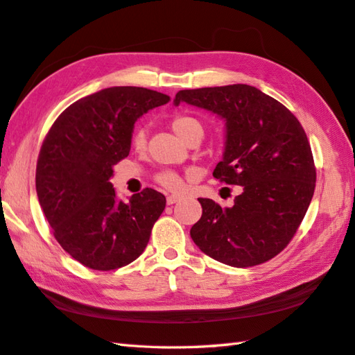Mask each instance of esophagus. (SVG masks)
<instances>
[{
  "label": "esophagus",
  "mask_w": 355,
  "mask_h": 355,
  "mask_svg": "<svg viewBox=\"0 0 355 355\" xmlns=\"http://www.w3.org/2000/svg\"><path fill=\"white\" fill-rule=\"evenodd\" d=\"M180 200H181V196H178V195H169L166 198V202H168V205H172V204H175L177 201H180Z\"/></svg>",
  "instance_id": "esophagus-1"
}]
</instances>
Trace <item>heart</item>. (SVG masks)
<instances>
[{
    "mask_svg": "<svg viewBox=\"0 0 355 355\" xmlns=\"http://www.w3.org/2000/svg\"><path fill=\"white\" fill-rule=\"evenodd\" d=\"M171 127L175 131L177 136L181 137L187 144L189 140H192L195 137H201L204 136V127L200 119H196L195 116H191V114H178L174 119L171 121ZM131 144H133V148L136 151H144L146 148V133L145 130H136L133 137H131ZM155 181L166 191L171 192H180L183 191L184 187V181L181 178L177 172L174 171H163L160 174L155 175Z\"/></svg>",
    "mask_w": 355,
    "mask_h": 355,
    "instance_id": "heart-1",
    "label": "heart"
}]
</instances>
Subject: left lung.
<instances>
[{"label":"left lung","instance_id":"1","mask_svg":"<svg viewBox=\"0 0 355 355\" xmlns=\"http://www.w3.org/2000/svg\"><path fill=\"white\" fill-rule=\"evenodd\" d=\"M187 103L225 121V151L213 177L242 186L233 207L198 198L202 216L191 228L195 245L234 268L260 265L282 252L315 193L316 168L295 114L260 89L230 85L180 90Z\"/></svg>","mask_w":355,"mask_h":355}]
</instances>
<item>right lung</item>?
Returning a JSON list of instances; mask_svg holds the SVG:
<instances>
[{"instance_id":"right-lung-1","label":"right lung","mask_w":355,"mask_h":355,"mask_svg":"<svg viewBox=\"0 0 355 355\" xmlns=\"http://www.w3.org/2000/svg\"><path fill=\"white\" fill-rule=\"evenodd\" d=\"M171 98L135 86L107 87L71 104L40 148L36 192L55 241L95 270L135 261L146 248L166 198L144 189L119 201L110 178L130 153L135 122Z\"/></svg>"}]
</instances>
